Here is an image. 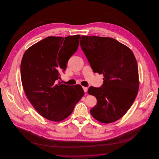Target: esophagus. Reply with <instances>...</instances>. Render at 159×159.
Instances as JSON below:
<instances>
[{
	"label": "esophagus",
	"instance_id": "obj_1",
	"mask_svg": "<svg viewBox=\"0 0 159 159\" xmlns=\"http://www.w3.org/2000/svg\"><path fill=\"white\" fill-rule=\"evenodd\" d=\"M83 89H84V91L85 93L87 92V90H88V88H87V87H83Z\"/></svg>",
	"mask_w": 159,
	"mask_h": 159
}]
</instances>
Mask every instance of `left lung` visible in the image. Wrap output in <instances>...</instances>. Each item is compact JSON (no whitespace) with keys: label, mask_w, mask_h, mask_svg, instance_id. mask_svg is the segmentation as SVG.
Returning <instances> with one entry per match:
<instances>
[{"label":"left lung","mask_w":159,"mask_h":159,"mask_svg":"<svg viewBox=\"0 0 159 159\" xmlns=\"http://www.w3.org/2000/svg\"><path fill=\"white\" fill-rule=\"evenodd\" d=\"M80 46L93 72L103 75L100 87L89 88V93L97 99L90 114L102 123L115 122L125 114L137 97V60L129 48L110 37L82 35Z\"/></svg>","instance_id":"1"}]
</instances>
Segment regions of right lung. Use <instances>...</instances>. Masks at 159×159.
Listing matches in <instances>:
<instances>
[{"mask_svg":"<svg viewBox=\"0 0 159 159\" xmlns=\"http://www.w3.org/2000/svg\"><path fill=\"white\" fill-rule=\"evenodd\" d=\"M80 35L48 37L30 47L20 63L22 87L28 100L44 118L59 122L69 116L84 95L81 86L61 84L66 69L79 46Z\"/></svg>","mask_w":159,"mask_h":159,"instance_id":"obj_1","label":"right lung"}]
</instances>
